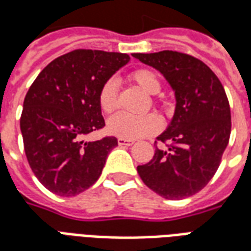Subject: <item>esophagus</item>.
<instances>
[{"label":"esophagus","instance_id":"34e87169","mask_svg":"<svg viewBox=\"0 0 251 251\" xmlns=\"http://www.w3.org/2000/svg\"><path fill=\"white\" fill-rule=\"evenodd\" d=\"M133 142L134 141H131V140H126V138H118V145H126V147H130V145H133Z\"/></svg>","mask_w":251,"mask_h":251}]
</instances>
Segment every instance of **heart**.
<instances>
[{
	"mask_svg": "<svg viewBox=\"0 0 251 251\" xmlns=\"http://www.w3.org/2000/svg\"><path fill=\"white\" fill-rule=\"evenodd\" d=\"M130 79L137 86L148 94H157L161 88V83L157 74L148 68H140L131 72ZM118 86L114 79H107L99 90L98 102L99 107L103 113L110 114L118 106ZM161 127V121L157 115H127L124 113L113 115L107 121V130L121 138L136 140L141 137L152 136L157 133Z\"/></svg>",
	"mask_w": 251,
	"mask_h": 251,
	"instance_id": "obj_1",
	"label": "heart"
}]
</instances>
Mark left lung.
Segmentation results:
<instances>
[{
  "instance_id": "1",
  "label": "left lung",
  "mask_w": 251,
  "mask_h": 251,
  "mask_svg": "<svg viewBox=\"0 0 251 251\" xmlns=\"http://www.w3.org/2000/svg\"><path fill=\"white\" fill-rule=\"evenodd\" d=\"M133 56L161 72L176 97L174 118L157 137V141L171 145L156 147L152 160L137 167L138 175L165 199L192 196L212 179L230 140L226 91L210 67L187 53L161 51Z\"/></svg>"
}]
</instances>
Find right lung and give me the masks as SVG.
<instances>
[{"instance_id": "add662e5", "label": "right lung", "mask_w": 251, "mask_h": 251, "mask_svg": "<svg viewBox=\"0 0 251 251\" xmlns=\"http://www.w3.org/2000/svg\"><path fill=\"white\" fill-rule=\"evenodd\" d=\"M130 60L127 53L75 50L39 74L24 99L20 127L26 160L47 189L75 196L99 179L115 137L84 141L104 126L98 94Z\"/></svg>"}]
</instances>
